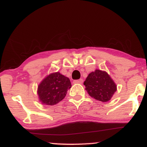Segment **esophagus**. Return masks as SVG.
<instances>
[{"mask_svg": "<svg viewBox=\"0 0 147 147\" xmlns=\"http://www.w3.org/2000/svg\"><path fill=\"white\" fill-rule=\"evenodd\" d=\"M83 82H84L83 79H77V80L74 81V83L75 84H82Z\"/></svg>", "mask_w": 147, "mask_h": 147, "instance_id": "34e87169", "label": "esophagus"}]
</instances>
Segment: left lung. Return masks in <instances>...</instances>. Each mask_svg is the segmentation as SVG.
Instances as JSON below:
<instances>
[{
	"label": "left lung",
	"mask_w": 147,
	"mask_h": 147,
	"mask_svg": "<svg viewBox=\"0 0 147 147\" xmlns=\"http://www.w3.org/2000/svg\"><path fill=\"white\" fill-rule=\"evenodd\" d=\"M84 84L91 97L103 102L110 100L117 90L116 84L109 74L100 70L90 72Z\"/></svg>",
	"instance_id": "1"
}]
</instances>
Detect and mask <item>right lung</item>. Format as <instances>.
<instances>
[{"instance_id":"obj_1","label":"right lung","mask_w":147,"mask_h":147,"mask_svg":"<svg viewBox=\"0 0 147 147\" xmlns=\"http://www.w3.org/2000/svg\"><path fill=\"white\" fill-rule=\"evenodd\" d=\"M70 81L60 72H54L47 76L38 86L37 93L43 104L53 106L65 97L71 88Z\"/></svg>"}]
</instances>
